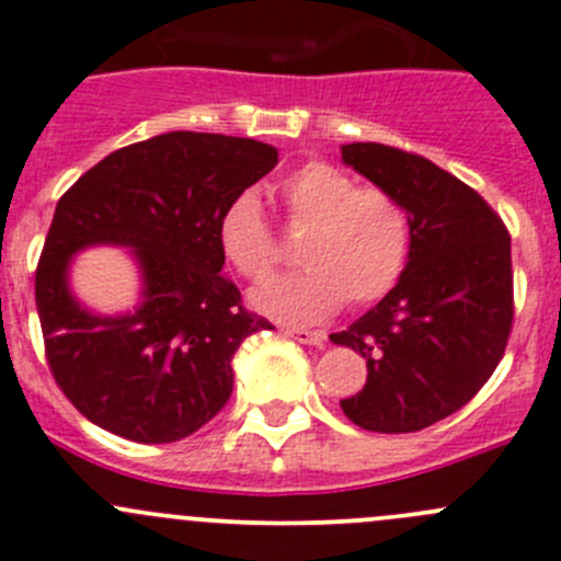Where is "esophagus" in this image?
<instances>
[{
    "label": "esophagus",
    "instance_id": "34e87169",
    "mask_svg": "<svg viewBox=\"0 0 561 561\" xmlns=\"http://www.w3.org/2000/svg\"><path fill=\"white\" fill-rule=\"evenodd\" d=\"M285 334L305 345H323V340H327V332H321V329H285Z\"/></svg>",
    "mask_w": 561,
    "mask_h": 561
}]
</instances>
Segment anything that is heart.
Here are the masks:
<instances>
[{"mask_svg":"<svg viewBox=\"0 0 561 561\" xmlns=\"http://www.w3.org/2000/svg\"><path fill=\"white\" fill-rule=\"evenodd\" d=\"M287 221L307 229L296 274L274 276L251 293V305L287 323H316L348 301L374 305L399 285L410 265L412 221L385 187H359L329 162H307L282 185ZM221 256L245 279H263L279 260L263 204L251 191L221 209L216 227Z\"/></svg>","mask_w":561,"mask_h":561,"instance_id":"obj_1","label":"heart"}]
</instances>
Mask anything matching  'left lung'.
<instances>
[{
  "label": "left lung",
  "mask_w": 561,
  "mask_h": 561,
  "mask_svg": "<svg viewBox=\"0 0 561 561\" xmlns=\"http://www.w3.org/2000/svg\"><path fill=\"white\" fill-rule=\"evenodd\" d=\"M343 162L399 198L412 221L404 276L332 343L368 363L345 417L381 434L421 432L462 410L512 332V243L493 207L432 160L385 144L343 146Z\"/></svg>",
  "instance_id": "8db88e82"
}]
</instances>
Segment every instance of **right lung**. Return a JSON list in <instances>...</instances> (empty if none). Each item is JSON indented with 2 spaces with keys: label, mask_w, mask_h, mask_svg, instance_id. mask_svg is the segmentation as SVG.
<instances>
[{
  "label": "right lung",
  "mask_w": 561,
  "mask_h": 561,
  "mask_svg": "<svg viewBox=\"0 0 561 561\" xmlns=\"http://www.w3.org/2000/svg\"><path fill=\"white\" fill-rule=\"evenodd\" d=\"M279 162L274 146L165 133L124 146L62 193L35 271V305L57 387L91 423L174 443L221 412L232 357L271 329L221 274L216 227L234 196ZM124 244L141 271V305L122 317L82 308L67 287L77 250Z\"/></svg>",
  "instance_id": "1"
}]
</instances>
